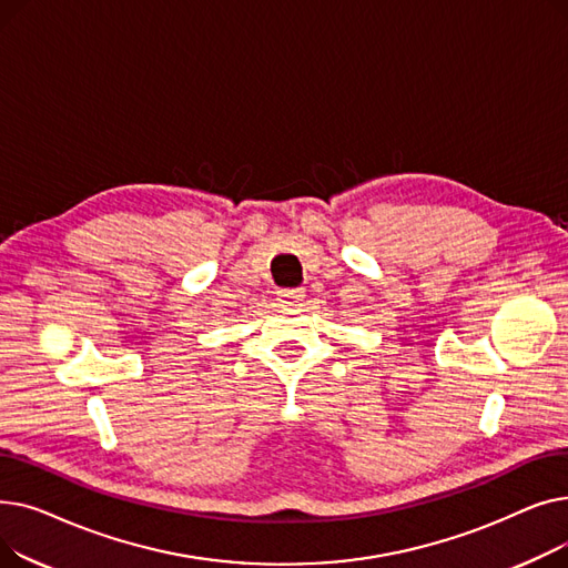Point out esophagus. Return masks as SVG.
Listing matches in <instances>:
<instances>
[{
	"mask_svg": "<svg viewBox=\"0 0 568 568\" xmlns=\"http://www.w3.org/2000/svg\"><path fill=\"white\" fill-rule=\"evenodd\" d=\"M276 296L281 306H300L304 300V290H278Z\"/></svg>",
	"mask_w": 568,
	"mask_h": 568,
	"instance_id": "1",
	"label": "esophagus"
}]
</instances>
